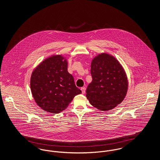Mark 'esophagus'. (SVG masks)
<instances>
[{
    "label": "esophagus",
    "instance_id": "1",
    "mask_svg": "<svg viewBox=\"0 0 160 160\" xmlns=\"http://www.w3.org/2000/svg\"><path fill=\"white\" fill-rule=\"evenodd\" d=\"M85 90H86V88H81V91H82V93L83 94H84L85 93Z\"/></svg>",
    "mask_w": 160,
    "mask_h": 160
}]
</instances>
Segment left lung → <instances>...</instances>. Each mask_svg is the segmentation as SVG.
Instances as JSON below:
<instances>
[{
    "instance_id": "left-lung-1",
    "label": "left lung",
    "mask_w": 160,
    "mask_h": 160,
    "mask_svg": "<svg viewBox=\"0 0 160 160\" xmlns=\"http://www.w3.org/2000/svg\"><path fill=\"white\" fill-rule=\"evenodd\" d=\"M92 81L86 89V97L91 104L101 111L117 106L125 98L128 80L121 65L113 56L102 53L91 63Z\"/></svg>"
}]
</instances>
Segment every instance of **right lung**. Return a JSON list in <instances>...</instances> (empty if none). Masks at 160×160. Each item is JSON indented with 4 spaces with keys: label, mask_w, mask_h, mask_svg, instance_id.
<instances>
[{
    "label": "right lung",
    "mask_w": 160,
    "mask_h": 160,
    "mask_svg": "<svg viewBox=\"0 0 160 160\" xmlns=\"http://www.w3.org/2000/svg\"><path fill=\"white\" fill-rule=\"evenodd\" d=\"M63 59L60 55L46 59L31 76V91L35 102L52 113H59L67 108L74 97L82 93L68 72V63Z\"/></svg>",
    "instance_id": "add662e5"
}]
</instances>
